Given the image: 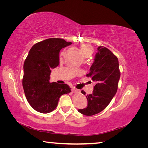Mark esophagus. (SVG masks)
Listing matches in <instances>:
<instances>
[{
	"instance_id": "obj_1",
	"label": "esophagus",
	"mask_w": 148,
	"mask_h": 148,
	"mask_svg": "<svg viewBox=\"0 0 148 148\" xmlns=\"http://www.w3.org/2000/svg\"><path fill=\"white\" fill-rule=\"evenodd\" d=\"M71 91H72V92L73 93H78V92H79V91L78 90V89H77L75 88H72V89H71Z\"/></svg>"
}]
</instances>
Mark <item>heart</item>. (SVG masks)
I'll return each instance as SVG.
<instances>
[{
  "mask_svg": "<svg viewBox=\"0 0 148 148\" xmlns=\"http://www.w3.org/2000/svg\"><path fill=\"white\" fill-rule=\"evenodd\" d=\"M79 49H80V51H81L82 54L84 56L88 54L91 55L93 51L92 47L90 45H89V44H82L79 47Z\"/></svg>",
  "mask_w": 148,
  "mask_h": 148,
  "instance_id": "1",
  "label": "heart"
}]
</instances>
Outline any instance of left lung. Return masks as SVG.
Instances as JSON below:
<instances>
[{"instance_id": "obj_1", "label": "left lung", "mask_w": 148, "mask_h": 148, "mask_svg": "<svg viewBox=\"0 0 148 148\" xmlns=\"http://www.w3.org/2000/svg\"><path fill=\"white\" fill-rule=\"evenodd\" d=\"M86 76L91 77L96 84L92 93L86 96L87 107L78 109V112L84 115L91 116L104 110L117 92L120 77L117 57L107 48L98 47L95 61ZM82 93L86 95L83 90Z\"/></svg>"}]
</instances>
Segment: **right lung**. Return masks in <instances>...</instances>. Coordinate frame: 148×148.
I'll use <instances>...</instances> for the list:
<instances>
[{"mask_svg": "<svg viewBox=\"0 0 148 148\" xmlns=\"http://www.w3.org/2000/svg\"><path fill=\"white\" fill-rule=\"evenodd\" d=\"M60 38H49L31 48L23 65L22 84L28 102L39 112L47 114L54 110L60 97L71 92L66 84L50 83L51 69L59 64V52L70 46Z\"/></svg>", "mask_w": 148, "mask_h": 148, "instance_id": "1", "label": "right lung"}]
</instances>
